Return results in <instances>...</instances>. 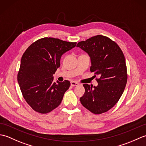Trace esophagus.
I'll return each mask as SVG.
<instances>
[{
  "label": "esophagus",
  "mask_w": 146,
  "mask_h": 146,
  "mask_svg": "<svg viewBox=\"0 0 146 146\" xmlns=\"http://www.w3.org/2000/svg\"><path fill=\"white\" fill-rule=\"evenodd\" d=\"M79 84L77 82H71V86H78Z\"/></svg>",
  "instance_id": "34e87169"
}]
</instances>
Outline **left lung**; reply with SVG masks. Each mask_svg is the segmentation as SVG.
<instances>
[{
  "label": "left lung",
  "mask_w": 146,
  "mask_h": 146,
  "mask_svg": "<svg viewBox=\"0 0 146 146\" xmlns=\"http://www.w3.org/2000/svg\"><path fill=\"white\" fill-rule=\"evenodd\" d=\"M88 54L90 71L99 76L97 86L83 85L85 92L81 104L95 114L111 109L122 96L127 81L125 57L115 42L108 37L97 35L76 45ZM96 76V75H95Z\"/></svg>",
  "instance_id": "left-lung-1"
}]
</instances>
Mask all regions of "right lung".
<instances>
[{
  "label": "right lung",
  "instance_id": "1",
  "mask_svg": "<svg viewBox=\"0 0 146 146\" xmlns=\"http://www.w3.org/2000/svg\"><path fill=\"white\" fill-rule=\"evenodd\" d=\"M76 42L44 38L31 44L22 56L17 82L24 98L33 109L47 113L58 107L70 82H53L52 75L60 66L64 52Z\"/></svg>",
  "mask_w": 146,
  "mask_h": 146
}]
</instances>
